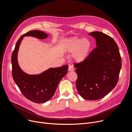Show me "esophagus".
Returning <instances> with one entry per match:
<instances>
[{
  "label": "esophagus",
  "instance_id": "34e87169",
  "mask_svg": "<svg viewBox=\"0 0 132 132\" xmlns=\"http://www.w3.org/2000/svg\"><path fill=\"white\" fill-rule=\"evenodd\" d=\"M68 70L69 71H73V70H74V68H73V67L72 65H70L69 66Z\"/></svg>",
  "mask_w": 132,
  "mask_h": 132
}]
</instances>
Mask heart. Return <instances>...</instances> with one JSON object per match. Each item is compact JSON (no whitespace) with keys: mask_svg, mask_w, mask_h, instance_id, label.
Listing matches in <instances>:
<instances>
[{"mask_svg":"<svg viewBox=\"0 0 132 132\" xmlns=\"http://www.w3.org/2000/svg\"><path fill=\"white\" fill-rule=\"evenodd\" d=\"M91 44L87 39L73 36L63 41L62 47L63 51L71 53L73 59L77 62H80L85 60L88 56L91 49Z\"/></svg>","mask_w":132,"mask_h":132,"instance_id":"heart-1","label":"heart"}]
</instances>
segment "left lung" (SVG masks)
I'll return each mask as SVG.
<instances>
[{
	"instance_id": "left-lung-1",
	"label": "left lung",
	"mask_w": 132,
	"mask_h": 132,
	"mask_svg": "<svg viewBox=\"0 0 132 132\" xmlns=\"http://www.w3.org/2000/svg\"><path fill=\"white\" fill-rule=\"evenodd\" d=\"M96 40V47L83 61L74 65L77 75L76 88L84 99H100L113 89L119 79L121 57L116 42L100 32L89 34Z\"/></svg>"
}]
</instances>
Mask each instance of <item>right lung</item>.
Wrapping results in <instances>:
<instances>
[{"label":"right lung","instance_id":"right-lung-1","mask_svg":"<svg viewBox=\"0 0 132 132\" xmlns=\"http://www.w3.org/2000/svg\"><path fill=\"white\" fill-rule=\"evenodd\" d=\"M31 36L43 39L47 34L39 30H31L23 34L17 41L11 57L12 73L15 83L22 95L35 103L47 102L54 95L61 79L68 72V65L51 68L39 75H29L23 72L18 65L17 54L23 37Z\"/></svg>","mask_w":132,"mask_h":132}]
</instances>
